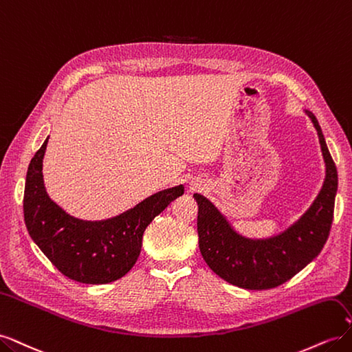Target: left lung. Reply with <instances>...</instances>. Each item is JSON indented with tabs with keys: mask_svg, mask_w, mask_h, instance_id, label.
Returning a JSON list of instances; mask_svg holds the SVG:
<instances>
[{
	"mask_svg": "<svg viewBox=\"0 0 352 352\" xmlns=\"http://www.w3.org/2000/svg\"><path fill=\"white\" fill-rule=\"evenodd\" d=\"M310 117L320 141L326 177L317 198L292 226L267 239L245 238L230 226L210 199L194 194L198 202V242L208 267L226 282L243 289H270L301 272L327 241L333 220L338 172L316 116Z\"/></svg>",
	"mask_w": 352,
	"mask_h": 352,
	"instance_id": "8db88e82",
	"label": "left lung"
}]
</instances>
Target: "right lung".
Wrapping results in <instances>:
<instances>
[{
    "mask_svg": "<svg viewBox=\"0 0 352 352\" xmlns=\"http://www.w3.org/2000/svg\"><path fill=\"white\" fill-rule=\"evenodd\" d=\"M47 144L48 140L30 160L26 175L23 212L30 238L72 280L102 285L123 278L140 257L146 226L184 194V185L160 190L116 217L80 220L67 214L47 194L42 176Z\"/></svg>",
    "mask_w": 352,
    "mask_h": 352,
    "instance_id": "obj_1",
    "label": "right lung"
}]
</instances>
